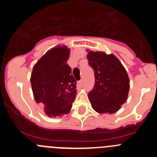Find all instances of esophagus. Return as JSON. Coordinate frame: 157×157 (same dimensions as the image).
<instances>
[{
  "label": "esophagus",
  "mask_w": 157,
  "mask_h": 157,
  "mask_svg": "<svg viewBox=\"0 0 157 157\" xmlns=\"http://www.w3.org/2000/svg\"><path fill=\"white\" fill-rule=\"evenodd\" d=\"M77 86H78V88H81V87L82 86V80H80V81L78 82Z\"/></svg>",
  "instance_id": "obj_1"
}]
</instances>
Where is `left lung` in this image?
Returning <instances> with one entry per match:
<instances>
[{
  "mask_svg": "<svg viewBox=\"0 0 157 157\" xmlns=\"http://www.w3.org/2000/svg\"><path fill=\"white\" fill-rule=\"evenodd\" d=\"M87 59L95 77L88 94L93 109L98 113H115L127 100L130 81L125 68L113 54L90 51Z\"/></svg>",
  "mask_w": 157,
  "mask_h": 157,
  "instance_id": "obj_1",
  "label": "left lung"
}]
</instances>
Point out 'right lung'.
Wrapping results in <instances>:
<instances>
[{
	"mask_svg": "<svg viewBox=\"0 0 157 157\" xmlns=\"http://www.w3.org/2000/svg\"><path fill=\"white\" fill-rule=\"evenodd\" d=\"M70 49L66 45L48 50L34 65L30 82L34 99L45 106L48 116L67 114L77 94L76 80L67 64Z\"/></svg>",
	"mask_w": 157,
	"mask_h": 157,
	"instance_id": "add662e5",
	"label": "right lung"
}]
</instances>
